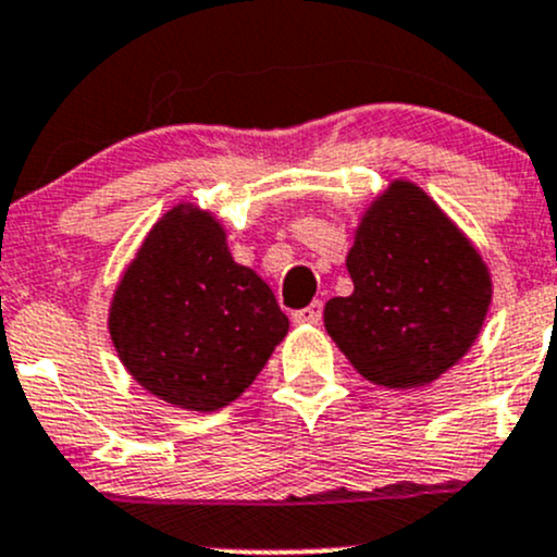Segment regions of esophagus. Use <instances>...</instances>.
<instances>
[{
  "label": "esophagus",
  "instance_id": "1",
  "mask_svg": "<svg viewBox=\"0 0 557 557\" xmlns=\"http://www.w3.org/2000/svg\"><path fill=\"white\" fill-rule=\"evenodd\" d=\"M320 320H322V304L320 301H314L311 307L293 314V322H296V325H320Z\"/></svg>",
  "mask_w": 557,
  "mask_h": 557
}]
</instances>
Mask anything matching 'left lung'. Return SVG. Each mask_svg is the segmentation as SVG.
<instances>
[{
  "label": "left lung",
  "instance_id": "obj_1",
  "mask_svg": "<svg viewBox=\"0 0 557 557\" xmlns=\"http://www.w3.org/2000/svg\"><path fill=\"white\" fill-rule=\"evenodd\" d=\"M346 269L354 293L325 304V330L375 386H431L470 351L492 307L481 250L409 180L370 200Z\"/></svg>",
  "mask_w": 557,
  "mask_h": 557
}]
</instances>
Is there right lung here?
<instances>
[{
  "label": "right lung",
  "instance_id": "1",
  "mask_svg": "<svg viewBox=\"0 0 557 557\" xmlns=\"http://www.w3.org/2000/svg\"><path fill=\"white\" fill-rule=\"evenodd\" d=\"M288 327L272 288L232 259L216 213L185 200L152 224L108 307L126 372L169 407L198 414L243 396Z\"/></svg>",
  "mask_w": 557,
  "mask_h": 557
}]
</instances>
